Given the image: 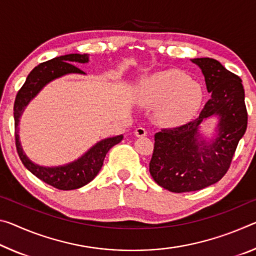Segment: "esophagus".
<instances>
[{"label": "esophagus", "instance_id": "34e87169", "mask_svg": "<svg viewBox=\"0 0 256 256\" xmlns=\"http://www.w3.org/2000/svg\"><path fill=\"white\" fill-rule=\"evenodd\" d=\"M134 134H136V136H144L146 134H147V131H146V128H142V126H139V128H136Z\"/></svg>", "mask_w": 256, "mask_h": 256}]
</instances>
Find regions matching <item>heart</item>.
Masks as SVG:
<instances>
[{"label":"heart","mask_w":256,"mask_h":256,"mask_svg":"<svg viewBox=\"0 0 256 256\" xmlns=\"http://www.w3.org/2000/svg\"><path fill=\"white\" fill-rule=\"evenodd\" d=\"M204 91L202 85L180 70L156 72L144 80L140 98L144 104L157 107V120L164 125L186 123L200 109Z\"/></svg>","instance_id":"obj_1"}]
</instances>
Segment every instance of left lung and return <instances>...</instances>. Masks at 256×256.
I'll list each match as a JSON object with an SVG mask.
<instances>
[{
	"mask_svg": "<svg viewBox=\"0 0 256 256\" xmlns=\"http://www.w3.org/2000/svg\"><path fill=\"white\" fill-rule=\"evenodd\" d=\"M205 77L210 98L200 116L155 134L149 172L157 184L168 192H196L220 181L232 162L239 140L247 128L245 92L240 77L212 58L192 60ZM218 114L219 134L212 143L198 140V125Z\"/></svg>",
	"mask_w": 256,
	"mask_h": 256,
	"instance_id": "8db88e82",
	"label": "left lung"
}]
</instances>
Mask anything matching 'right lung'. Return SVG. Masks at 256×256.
<instances>
[{"mask_svg": "<svg viewBox=\"0 0 256 256\" xmlns=\"http://www.w3.org/2000/svg\"><path fill=\"white\" fill-rule=\"evenodd\" d=\"M88 62V58L86 54H72L56 56V58L48 60V62L40 64L27 76L26 82L20 88L14 100V139L19 158L28 171H30L40 180L59 190L78 189L91 182L99 173L100 168H102L104 160L108 150L115 144H120L123 139V136H117L100 141L99 144H96L94 147L91 148L84 156L74 163L59 166V168H43V166L36 165L33 162H30L22 152L18 136L19 117L27 106V104L38 94L44 85L56 78V77L70 74V72L83 74L84 72L76 67L72 62L84 64Z\"/></svg>", "mask_w": 256, "mask_h": 256, "instance_id": "obj_1", "label": "right lung"}]
</instances>
